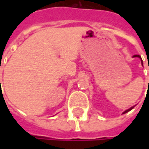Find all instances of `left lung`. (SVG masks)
I'll list each match as a JSON object with an SVG mask.
<instances>
[{
  "label": "left lung",
  "instance_id": "left-lung-1",
  "mask_svg": "<svg viewBox=\"0 0 149 149\" xmlns=\"http://www.w3.org/2000/svg\"><path fill=\"white\" fill-rule=\"evenodd\" d=\"M133 57H134H134H138V58H139V59H140V60H141V63H142V65H143V60H142V58H141L140 55H139V54H135V55H134ZM148 70H149V68H148ZM134 107H135V105L133 106V107H131V108H129V109L125 110V111H124L123 113H123H128V112L130 111V110H132V109H134Z\"/></svg>",
  "mask_w": 149,
  "mask_h": 149
}]
</instances>
